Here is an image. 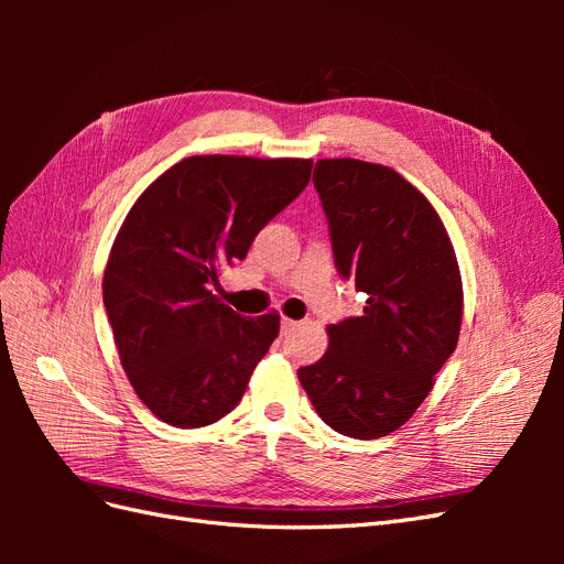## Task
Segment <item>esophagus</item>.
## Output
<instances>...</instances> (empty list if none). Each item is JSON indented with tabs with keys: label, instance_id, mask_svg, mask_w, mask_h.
Returning <instances> with one entry per match:
<instances>
[{
	"label": "esophagus",
	"instance_id": "esophagus-1",
	"mask_svg": "<svg viewBox=\"0 0 564 564\" xmlns=\"http://www.w3.org/2000/svg\"><path fill=\"white\" fill-rule=\"evenodd\" d=\"M282 334H289V332H292V329H296V319H289V317H282Z\"/></svg>",
	"mask_w": 564,
	"mask_h": 564
}]
</instances>
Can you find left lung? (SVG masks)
<instances>
[{"mask_svg":"<svg viewBox=\"0 0 564 564\" xmlns=\"http://www.w3.org/2000/svg\"><path fill=\"white\" fill-rule=\"evenodd\" d=\"M315 191L334 263L367 294L365 313L329 324V348L299 369L319 419L377 440L412 419L456 350L464 286L449 235L416 187L390 166L319 160Z\"/></svg>","mask_w":564,"mask_h":564,"instance_id":"left-lung-1","label":"left lung"}]
</instances>
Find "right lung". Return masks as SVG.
Instances as JSON below:
<instances>
[{
	"mask_svg": "<svg viewBox=\"0 0 564 564\" xmlns=\"http://www.w3.org/2000/svg\"><path fill=\"white\" fill-rule=\"evenodd\" d=\"M311 160L197 155L135 199L104 275V303L135 395L176 429H202L242 400L280 315L242 317L218 275L311 181Z\"/></svg>",
	"mask_w": 564,
	"mask_h": 564,
	"instance_id": "add662e5",
	"label": "right lung"
}]
</instances>
